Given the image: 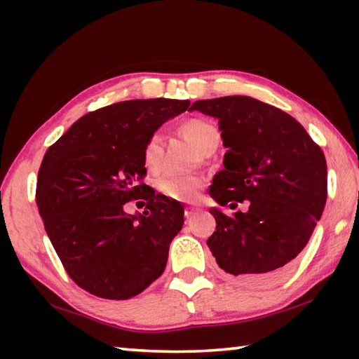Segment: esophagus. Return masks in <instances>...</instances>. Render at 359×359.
<instances>
[{"instance_id": "esophagus-1", "label": "esophagus", "mask_w": 359, "mask_h": 359, "mask_svg": "<svg viewBox=\"0 0 359 359\" xmlns=\"http://www.w3.org/2000/svg\"><path fill=\"white\" fill-rule=\"evenodd\" d=\"M194 214H196V209L194 208H187L185 209V218L188 220V218H191Z\"/></svg>"}]
</instances>
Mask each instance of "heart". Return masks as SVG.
Here are the masks:
<instances>
[{
    "label": "heart",
    "instance_id": "1",
    "mask_svg": "<svg viewBox=\"0 0 359 359\" xmlns=\"http://www.w3.org/2000/svg\"><path fill=\"white\" fill-rule=\"evenodd\" d=\"M182 131L191 139V142L203 151H214L217 149L218 142H220V133L208 120L201 118H191L182 125ZM163 144H165V137L160 131L151 135L147 142L144 145L142 158L144 165L149 171H156L160 169L163 161ZM156 190L165 196L174 199V201L182 203H194L201 196V191L205 187V179L203 175L190 174L182 175L174 172H165L158 175L155 182Z\"/></svg>",
    "mask_w": 359,
    "mask_h": 359
}]
</instances>
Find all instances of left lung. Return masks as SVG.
Returning <instances> with one entry per match:
<instances>
[{
    "mask_svg": "<svg viewBox=\"0 0 359 359\" xmlns=\"http://www.w3.org/2000/svg\"><path fill=\"white\" fill-rule=\"evenodd\" d=\"M218 120L228 149L210 196L222 207L245 198L247 212L212 208L217 231L208 245L224 272L252 285L282 278L307 245L323 214L327 169L321 149L287 112L250 96L193 102Z\"/></svg>",
    "mask_w": 359,
    "mask_h": 359,
    "instance_id": "left-lung-1",
    "label": "left lung"
}]
</instances>
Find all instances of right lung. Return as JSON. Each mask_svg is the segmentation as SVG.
I'll list each match as a JSON object with an SVG mask.
<instances>
[{
	"instance_id": "add662e5",
	"label": "right lung",
	"mask_w": 359,
	"mask_h": 359,
	"mask_svg": "<svg viewBox=\"0 0 359 359\" xmlns=\"http://www.w3.org/2000/svg\"><path fill=\"white\" fill-rule=\"evenodd\" d=\"M190 101L131 100L79 118L48 147L36 204L48 239L79 287L104 299H130L163 274L184 208L141 184L144 145ZM144 197L148 210L123 208Z\"/></svg>"
}]
</instances>
